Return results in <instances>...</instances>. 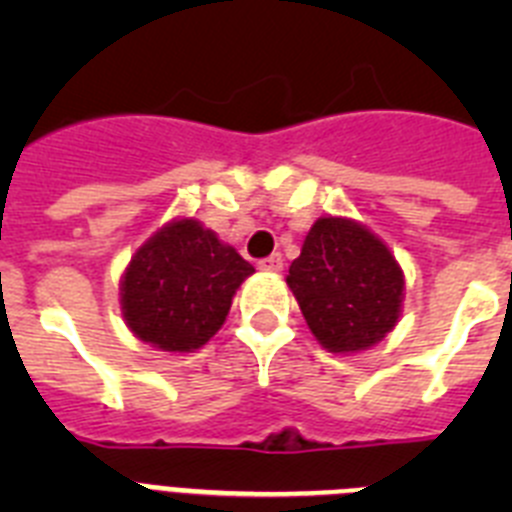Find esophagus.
I'll return each mask as SVG.
<instances>
[{"label":"esophagus","mask_w":512,"mask_h":512,"mask_svg":"<svg viewBox=\"0 0 512 512\" xmlns=\"http://www.w3.org/2000/svg\"><path fill=\"white\" fill-rule=\"evenodd\" d=\"M284 266V259L279 256V253H271V256H266V259L259 261V269L264 271H282Z\"/></svg>","instance_id":"1"}]
</instances>
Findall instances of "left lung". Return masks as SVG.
Here are the masks:
<instances>
[{
	"label": "left lung",
	"instance_id": "left-lung-1",
	"mask_svg": "<svg viewBox=\"0 0 512 512\" xmlns=\"http://www.w3.org/2000/svg\"><path fill=\"white\" fill-rule=\"evenodd\" d=\"M300 310L333 354L382 341L400 318L402 269L390 248L346 217H320L287 277Z\"/></svg>",
	"mask_w": 512,
	"mask_h": 512
}]
</instances>
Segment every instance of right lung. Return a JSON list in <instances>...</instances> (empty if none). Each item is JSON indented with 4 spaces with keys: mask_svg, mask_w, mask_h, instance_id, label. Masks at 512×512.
<instances>
[{
    "mask_svg": "<svg viewBox=\"0 0 512 512\" xmlns=\"http://www.w3.org/2000/svg\"><path fill=\"white\" fill-rule=\"evenodd\" d=\"M253 266L197 220H176L138 248L120 284L122 315L140 341L194 351L215 336Z\"/></svg>",
    "mask_w": 512,
    "mask_h": 512,
    "instance_id": "right-lung-1",
    "label": "right lung"
}]
</instances>
